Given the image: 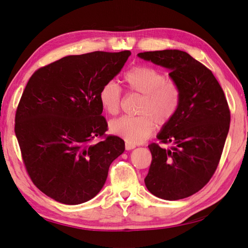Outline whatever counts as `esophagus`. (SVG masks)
Returning a JSON list of instances; mask_svg holds the SVG:
<instances>
[{
	"label": "esophagus",
	"instance_id": "1",
	"mask_svg": "<svg viewBox=\"0 0 248 248\" xmlns=\"http://www.w3.org/2000/svg\"><path fill=\"white\" fill-rule=\"evenodd\" d=\"M134 148H136V146H134V145L128 144V142H126V144H125V149H126V150H132V149H134Z\"/></svg>",
	"mask_w": 248,
	"mask_h": 248
}]
</instances>
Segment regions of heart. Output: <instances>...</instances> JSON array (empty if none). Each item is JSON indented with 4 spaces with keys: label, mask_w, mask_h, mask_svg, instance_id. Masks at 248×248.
Here are the masks:
<instances>
[{
    "label": "heart",
    "mask_w": 248,
    "mask_h": 248,
    "mask_svg": "<svg viewBox=\"0 0 248 248\" xmlns=\"http://www.w3.org/2000/svg\"><path fill=\"white\" fill-rule=\"evenodd\" d=\"M126 87L132 93L144 96L138 117H121L109 124L115 136L131 145L145 141L157 125H166L174 118L181 103L182 91L179 84L149 66H136L124 76ZM102 108L108 115H117L121 108L122 92L114 81L104 85L99 93Z\"/></svg>",
    "instance_id": "b5f03b06"
}]
</instances>
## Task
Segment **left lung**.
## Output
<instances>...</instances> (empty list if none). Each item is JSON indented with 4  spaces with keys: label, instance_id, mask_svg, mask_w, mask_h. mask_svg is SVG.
I'll use <instances>...</instances> for the list:
<instances>
[{
    "label": "left lung",
    "instance_id": "8db88e82",
    "mask_svg": "<svg viewBox=\"0 0 248 248\" xmlns=\"http://www.w3.org/2000/svg\"><path fill=\"white\" fill-rule=\"evenodd\" d=\"M138 56L169 69L182 91L176 115L157 134L171 147L149 145L152 161L145 184L157 198H188L209 182L218 166L231 121L226 96L211 70L185 51L164 49Z\"/></svg>",
    "mask_w": 248,
    "mask_h": 248
}]
</instances>
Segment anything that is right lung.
<instances>
[{
  "mask_svg": "<svg viewBox=\"0 0 248 248\" xmlns=\"http://www.w3.org/2000/svg\"><path fill=\"white\" fill-rule=\"evenodd\" d=\"M131 52L93 51L67 56L35 71L21 95L16 134L33 183L66 205L93 199L110 163L125 150L108 130L101 88L121 71Z\"/></svg>",
  "mask_w": 248,
  "mask_h": 248,
  "instance_id": "right-lung-1",
  "label": "right lung"
}]
</instances>
